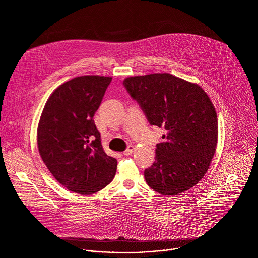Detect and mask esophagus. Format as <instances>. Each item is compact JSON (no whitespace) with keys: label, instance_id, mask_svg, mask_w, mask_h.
I'll use <instances>...</instances> for the list:
<instances>
[{"label":"esophagus","instance_id":"obj_1","mask_svg":"<svg viewBox=\"0 0 258 258\" xmlns=\"http://www.w3.org/2000/svg\"><path fill=\"white\" fill-rule=\"evenodd\" d=\"M134 150H135V147L134 146H128L127 148H126V150L123 152V155L124 156H128V155H131L134 152Z\"/></svg>","mask_w":258,"mask_h":258}]
</instances>
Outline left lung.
Instances as JSON below:
<instances>
[{
	"mask_svg": "<svg viewBox=\"0 0 258 258\" xmlns=\"http://www.w3.org/2000/svg\"><path fill=\"white\" fill-rule=\"evenodd\" d=\"M123 86L149 123L166 130L154 163L144 171L146 182L162 195L194 187L208 170L217 144V116L207 94L169 73L126 78Z\"/></svg>",
	"mask_w": 258,
	"mask_h": 258,
	"instance_id": "1",
	"label": "left lung"
}]
</instances>
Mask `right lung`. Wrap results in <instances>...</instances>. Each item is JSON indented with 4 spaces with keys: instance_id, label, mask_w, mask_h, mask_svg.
<instances>
[{
    "instance_id": "right-lung-1",
    "label": "right lung",
    "mask_w": 258,
    "mask_h": 258,
    "mask_svg": "<svg viewBox=\"0 0 258 258\" xmlns=\"http://www.w3.org/2000/svg\"><path fill=\"white\" fill-rule=\"evenodd\" d=\"M112 78L84 76L59 86L48 99L38 125L40 155L67 190L90 195L112 181L117 160L108 156L94 121Z\"/></svg>"
}]
</instances>
